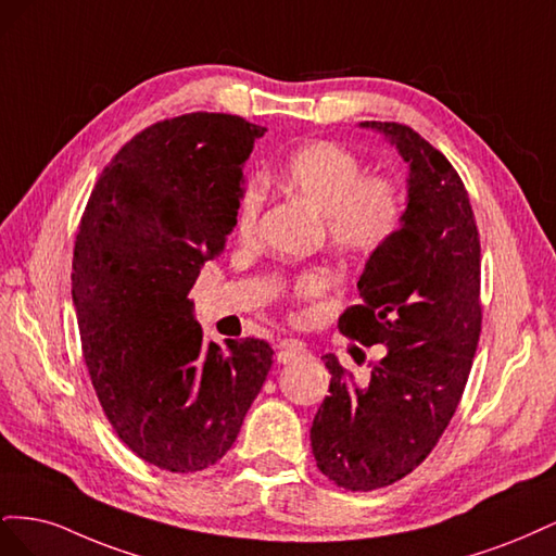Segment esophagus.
<instances>
[{
	"mask_svg": "<svg viewBox=\"0 0 556 556\" xmlns=\"http://www.w3.org/2000/svg\"><path fill=\"white\" fill-rule=\"evenodd\" d=\"M278 364H292L308 357V350L304 343H296V341H282L280 350H278Z\"/></svg>",
	"mask_w": 556,
	"mask_h": 556,
	"instance_id": "obj_1",
	"label": "esophagus"
}]
</instances>
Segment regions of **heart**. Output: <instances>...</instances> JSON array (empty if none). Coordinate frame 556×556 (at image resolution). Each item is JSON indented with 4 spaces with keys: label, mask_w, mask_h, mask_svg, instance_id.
<instances>
[{
    "label": "heart",
    "mask_w": 556,
    "mask_h": 556,
    "mask_svg": "<svg viewBox=\"0 0 556 556\" xmlns=\"http://www.w3.org/2000/svg\"><path fill=\"white\" fill-rule=\"evenodd\" d=\"M282 185L323 213L329 245L348 260H368L392 243L406 215V192L401 182L382 174H364V162L336 141H313L285 157ZM266 188L260 178H248L239 197L233 229L250 239L257 229ZM331 278L323 268L301 274L290 299L294 304L323 299Z\"/></svg>",
    "instance_id": "heart-1"
}]
</instances>
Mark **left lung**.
Here are the masks:
<instances>
[{
	"label": "left lung",
	"instance_id": "obj_1",
	"mask_svg": "<svg viewBox=\"0 0 556 556\" xmlns=\"http://www.w3.org/2000/svg\"><path fill=\"white\" fill-rule=\"evenodd\" d=\"M408 162V204L392 243L368 257L362 304L339 329L362 345H384L359 387L333 355L329 396L311 445L317 468L343 490L371 492L406 478L439 443L457 410L480 339V237L459 174L415 129L362 123Z\"/></svg>",
	"mask_w": 556,
	"mask_h": 556
}]
</instances>
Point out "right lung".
<instances>
[{
	"instance_id": "right-lung-1",
	"label": "right lung",
	"mask_w": 556,
	"mask_h": 556,
	"mask_svg": "<svg viewBox=\"0 0 556 556\" xmlns=\"http://www.w3.org/2000/svg\"><path fill=\"white\" fill-rule=\"evenodd\" d=\"M264 131L227 113L150 125L117 150L80 217L83 359L117 439L172 473L225 457L274 364L260 339L206 345L188 299L233 229L243 164Z\"/></svg>"
}]
</instances>
